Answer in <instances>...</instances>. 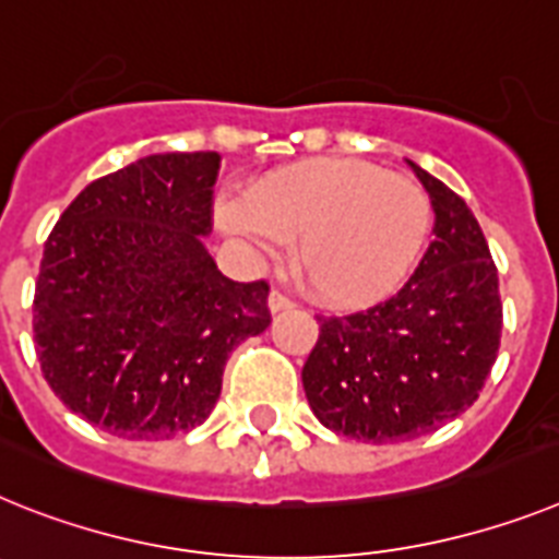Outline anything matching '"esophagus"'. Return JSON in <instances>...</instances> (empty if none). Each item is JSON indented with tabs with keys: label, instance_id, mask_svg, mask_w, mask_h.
Returning <instances> with one entry per match:
<instances>
[{
	"label": "esophagus",
	"instance_id": "esophagus-1",
	"mask_svg": "<svg viewBox=\"0 0 559 559\" xmlns=\"http://www.w3.org/2000/svg\"><path fill=\"white\" fill-rule=\"evenodd\" d=\"M269 308H271V313L288 311V308H294V299L285 297L283 290H271V294H269Z\"/></svg>",
	"mask_w": 559,
	"mask_h": 559
}]
</instances>
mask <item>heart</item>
<instances>
[{
  "instance_id": "heart-1",
  "label": "heart",
  "mask_w": 559,
  "mask_h": 559,
  "mask_svg": "<svg viewBox=\"0 0 559 559\" xmlns=\"http://www.w3.org/2000/svg\"><path fill=\"white\" fill-rule=\"evenodd\" d=\"M217 217L262 246L294 242L299 276L336 308L393 297L432 231V206L416 180L356 157H311L269 171L246 203H221Z\"/></svg>"
}]
</instances>
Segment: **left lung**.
<instances>
[{"label": "left lung", "instance_id": "8db88e82", "mask_svg": "<svg viewBox=\"0 0 559 559\" xmlns=\"http://www.w3.org/2000/svg\"><path fill=\"white\" fill-rule=\"evenodd\" d=\"M436 212V240L395 297L319 317L302 367L313 416L365 443L409 441L475 404L498 359L503 305L486 237L450 186L409 160Z\"/></svg>", "mask_w": 559, "mask_h": 559}]
</instances>
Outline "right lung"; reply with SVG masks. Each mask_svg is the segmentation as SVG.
I'll use <instances>...</instances> for the list:
<instances>
[{"instance_id":"right-lung-1","label":"right lung","mask_w":559,"mask_h":559,"mask_svg":"<svg viewBox=\"0 0 559 559\" xmlns=\"http://www.w3.org/2000/svg\"><path fill=\"white\" fill-rule=\"evenodd\" d=\"M217 152H166L104 175L45 242L33 338L64 407L160 441L212 413L228 353L271 325L269 283H234L203 246Z\"/></svg>"}]
</instances>
